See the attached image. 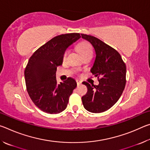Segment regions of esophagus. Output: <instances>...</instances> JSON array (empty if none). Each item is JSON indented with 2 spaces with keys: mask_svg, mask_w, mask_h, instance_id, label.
<instances>
[{
  "mask_svg": "<svg viewBox=\"0 0 150 150\" xmlns=\"http://www.w3.org/2000/svg\"><path fill=\"white\" fill-rule=\"evenodd\" d=\"M77 85H80L81 84V81L80 80H77Z\"/></svg>",
  "mask_w": 150,
  "mask_h": 150,
  "instance_id": "34e87169",
  "label": "esophagus"
}]
</instances>
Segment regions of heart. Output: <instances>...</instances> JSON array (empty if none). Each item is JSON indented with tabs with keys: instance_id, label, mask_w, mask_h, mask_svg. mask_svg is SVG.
<instances>
[{
	"instance_id": "obj_1",
	"label": "heart",
	"mask_w": 150,
	"mask_h": 150,
	"mask_svg": "<svg viewBox=\"0 0 150 150\" xmlns=\"http://www.w3.org/2000/svg\"><path fill=\"white\" fill-rule=\"evenodd\" d=\"M77 49L78 50V52H79V54H81V57L93 54L92 47H91L89 43H88L87 42H81L80 44H79L77 47ZM67 51H65L64 54H63V58H64V59L67 57Z\"/></svg>"
}]
</instances>
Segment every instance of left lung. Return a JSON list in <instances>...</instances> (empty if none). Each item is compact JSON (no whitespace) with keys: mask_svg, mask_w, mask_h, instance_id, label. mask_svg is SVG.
<instances>
[{"mask_svg":"<svg viewBox=\"0 0 150 150\" xmlns=\"http://www.w3.org/2000/svg\"><path fill=\"white\" fill-rule=\"evenodd\" d=\"M81 35L95 49L96 57L91 72L99 79L98 85L83 82L88 91L82 97L83 105L91 112H103L115 105L122 94L126 85V65L114 48L92 35Z\"/></svg>","mask_w":150,"mask_h":150,"instance_id":"left-lung-1","label":"left lung"}]
</instances>
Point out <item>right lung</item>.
<instances>
[{
	"instance_id": "1",
	"label": "right lung",
	"mask_w": 150,
	"mask_h": 150,
	"mask_svg": "<svg viewBox=\"0 0 150 150\" xmlns=\"http://www.w3.org/2000/svg\"><path fill=\"white\" fill-rule=\"evenodd\" d=\"M80 38L77 33L57 35L30 58L24 71L27 91L32 102L43 112L58 114L67 108L77 83L69 77L57 84L55 73L58 66L62 65L65 51Z\"/></svg>"
}]
</instances>
